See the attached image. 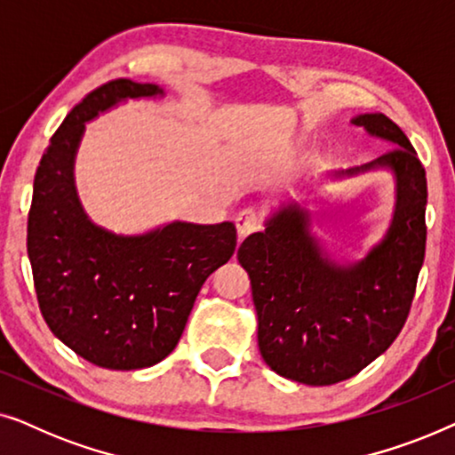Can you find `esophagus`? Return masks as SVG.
Instances as JSON below:
<instances>
[{"instance_id": "esophagus-1", "label": "esophagus", "mask_w": 455, "mask_h": 455, "mask_svg": "<svg viewBox=\"0 0 455 455\" xmlns=\"http://www.w3.org/2000/svg\"><path fill=\"white\" fill-rule=\"evenodd\" d=\"M235 228H238L240 238H246L248 234L257 232L260 228V217L254 209H242L238 215H235Z\"/></svg>"}]
</instances>
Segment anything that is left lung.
Here are the masks:
<instances>
[{
    "label": "left lung",
    "instance_id": "8db88e82",
    "mask_svg": "<svg viewBox=\"0 0 455 455\" xmlns=\"http://www.w3.org/2000/svg\"><path fill=\"white\" fill-rule=\"evenodd\" d=\"M350 124L395 148L296 186L298 195H285L263 232L238 248L252 285L260 356L277 375L304 385L346 381L394 344L425 260L427 178L414 147L383 114H360ZM372 171L395 180L392 221L363 259L339 261L312 232L309 196L325 177Z\"/></svg>",
    "mask_w": 455,
    "mask_h": 455
}]
</instances>
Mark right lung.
<instances>
[{
    "label": "right lung",
    "instance_id": "add662e5",
    "mask_svg": "<svg viewBox=\"0 0 455 455\" xmlns=\"http://www.w3.org/2000/svg\"><path fill=\"white\" fill-rule=\"evenodd\" d=\"M165 91L120 78L83 99L43 153L28 213V259L55 338L111 371L147 369L178 346L204 279L235 251L232 221H170L140 234L99 226L80 203L76 155L86 124L128 99Z\"/></svg>",
    "mask_w": 455,
    "mask_h": 455
}]
</instances>
